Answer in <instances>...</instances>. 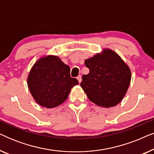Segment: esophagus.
I'll use <instances>...</instances> for the list:
<instances>
[{"label": "esophagus", "mask_w": 154, "mask_h": 154, "mask_svg": "<svg viewBox=\"0 0 154 154\" xmlns=\"http://www.w3.org/2000/svg\"><path fill=\"white\" fill-rule=\"evenodd\" d=\"M77 79H78V81H79V83H81V81H82V78H81V75H79V76L77 77Z\"/></svg>", "instance_id": "34e87169"}]
</instances>
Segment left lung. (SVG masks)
<instances>
[{
	"instance_id": "left-lung-1",
	"label": "left lung",
	"mask_w": 154,
	"mask_h": 154,
	"mask_svg": "<svg viewBox=\"0 0 154 154\" xmlns=\"http://www.w3.org/2000/svg\"><path fill=\"white\" fill-rule=\"evenodd\" d=\"M90 72L82 76L81 86L92 102L109 108L120 103L129 88L131 72L118 54L105 49L85 61Z\"/></svg>"
}]
</instances>
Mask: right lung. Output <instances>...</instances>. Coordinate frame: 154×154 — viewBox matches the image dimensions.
Segmentation results:
<instances>
[{
	"label": "right lung",
	"instance_id": "obj_1",
	"mask_svg": "<svg viewBox=\"0 0 154 154\" xmlns=\"http://www.w3.org/2000/svg\"><path fill=\"white\" fill-rule=\"evenodd\" d=\"M27 84L35 102L50 109L62 104L79 81L71 77L68 65L58 57L48 55L35 63L29 72Z\"/></svg>",
	"mask_w": 154,
	"mask_h": 154
}]
</instances>
